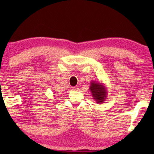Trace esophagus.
Returning <instances> with one entry per match:
<instances>
[{
  "label": "esophagus",
  "instance_id": "34e87169",
  "mask_svg": "<svg viewBox=\"0 0 154 154\" xmlns=\"http://www.w3.org/2000/svg\"><path fill=\"white\" fill-rule=\"evenodd\" d=\"M77 89H78V87L77 86H75V87H72V90H77Z\"/></svg>",
  "mask_w": 154,
  "mask_h": 154
}]
</instances>
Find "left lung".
<instances>
[{
  "label": "left lung",
  "instance_id": "8db88e82",
  "mask_svg": "<svg viewBox=\"0 0 154 154\" xmlns=\"http://www.w3.org/2000/svg\"><path fill=\"white\" fill-rule=\"evenodd\" d=\"M90 90L96 103L102 104L106 101L108 91L105 84L92 81L90 85Z\"/></svg>",
  "mask_w": 154,
  "mask_h": 154
}]
</instances>
